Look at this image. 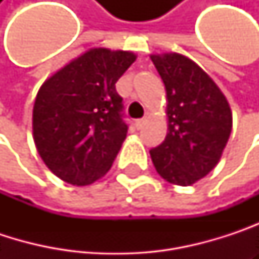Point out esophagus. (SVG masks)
<instances>
[{"mask_svg": "<svg viewBox=\"0 0 259 259\" xmlns=\"http://www.w3.org/2000/svg\"><path fill=\"white\" fill-rule=\"evenodd\" d=\"M144 124H145V120H144V118H139V120H136V121H135V127H136L138 130L142 129V127H144Z\"/></svg>", "mask_w": 259, "mask_h": 259, "instance_id": "1", "label": "esophagus"}]
</instances>
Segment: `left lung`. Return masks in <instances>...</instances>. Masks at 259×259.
Here are the masks:
<instances>
[{
	"mask_svg": "<svg viewBox=\"0 0 259 259\" xmlns=\"http://www.w3.org/2000/svg\"><path fill=\"white\" fill-rule=\"evenodd\" d=\"M166 88L168 135L150 150L159 176L179 186L205 177L228 142L233 115L211 78L180 54L151 55Z\"/></svg>",
	"mask_w": 259,
	"mask_h": 259,
	"instance_id": "1",
	"label": "left lung"
}]
</instances>
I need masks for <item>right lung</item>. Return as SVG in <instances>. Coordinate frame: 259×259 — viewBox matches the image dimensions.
I'll list each match as a JSON object with an SVG mask.
<instances>
[{
	"instance_id": "1",
	"label": "right lung",
	"mask_w": 259,
	"mask_h": 259,
	"mask_svg": "<svg viewBox=\"0 0 259 259\" xmlns=\"http://www.w3.org/2000/svg\"><path fill=\"white\" fill-rule=\"evenodd\" d=\"M135 58L124 51L91 49L40 87L34 142L61 180L85 186L109 171L129 129L115 83Z\"/></svg>"
}]
</instances>
